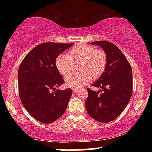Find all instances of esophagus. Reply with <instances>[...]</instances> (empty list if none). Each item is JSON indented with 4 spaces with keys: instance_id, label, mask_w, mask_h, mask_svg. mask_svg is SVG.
I'll return each mask as SVG.
<instances>
[{
    "instance_id": "1",
    "label": "esophagus",
    "mask_w": 152,
    "mask_h": 152,
    "mask_svg": "<svg viewBox=\"0 0 152 152\" xmlns=\"http://www.w3.org/2000/svg\"><path fill=\"white\" fill-rule=\"evenodd\" d=\"M78 89H76V88H74V89H73V92H74V93H78Z\"/></svg>"
}]
</instances>
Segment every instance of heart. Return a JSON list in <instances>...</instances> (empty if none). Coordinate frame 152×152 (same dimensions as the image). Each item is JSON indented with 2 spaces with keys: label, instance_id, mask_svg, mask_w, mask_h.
I'll list each match as a JSON object with an SVG mask.
<instances>
[{
  "label": "heart",
  "instance_id": "heart-1",
  "mask_svg": "<svg viewBox=\"0 0 152 152\" xmlns=\"http://www.w3.org/2000/svg\"><path fill=\"white\" fill-rule=\"evenodd\" d=\"M72 62H80L78 74H69L65 78L66 86L72 88H78L91 81L92 77L102 76L106 66L107 57L102 49L96 47L79 43L73 47L68 55L61 53L56 59V66L60 74L67 75L71 71Z\"/></svg>",
  "mask_w": 152,
  "mask_h": 152
}]
</instances>
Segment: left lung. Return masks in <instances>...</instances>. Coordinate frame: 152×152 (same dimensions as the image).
Wrapping results in <instances>:
<instances>
[{"label": "left lung", "instance_id": "obj_1", "mask_svg": "<svg viewBox=\"0 0 152 152\" xmlns=\"http://www.w3.org/2000/svg\"><path fill=\"white\" fill-rule=\"evenodd\" d=\"M91 43L104 50L107 63L102 76L91 85L102 89L87 88L85 106L91 117L108 123L117 118L129 102L133 91L132 69L126 56L112 43L97 41Z\"/></svg>", "mask_w": 152, "mask_h": 152}]
</instances>
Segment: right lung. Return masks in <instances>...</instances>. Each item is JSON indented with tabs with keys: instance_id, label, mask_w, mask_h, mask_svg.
<instances>
[{
	"instance_id": "add662e5",
	"label": "right lung",
	"mask_w": 152,
	"mask_h": 152,
	"mask_svg": "<svg viewBox=\"0 0 152 152\" xmlns=\"http://www.w3.org/2000/svg\"><path fill=\"white\" fill-rule=\"evenodd\" d=\"M72 43H43L26 56L18 73L19 96L32 117L43 124L56 121L65 112L72 95L71 88L56 89L64 80L56 59Z\"/></svg>"
}]
</instances>
